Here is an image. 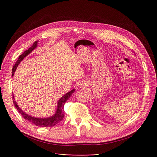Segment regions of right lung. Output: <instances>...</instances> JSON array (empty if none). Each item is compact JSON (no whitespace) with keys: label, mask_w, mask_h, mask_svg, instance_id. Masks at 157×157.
<instances>
[{"label":"right lung","mask_w":157,"mask_h":157,"mask_svg":"<svg viewBox=\"0 0 157 157\" xmlns=\"http://www.w3.org/2000/svg\"><path fill=\"white\" fill-rule=\"evenodd\" d=\"M38 42H39V40L35 41L34 43H33V46H31V47L25 50L23 53L19 57L17 61L16 62L15 65H13V69H12V76H13L14 73L17 67V66L19 65V64L20 63L21 61L24 59L27 56L29 55L31 52L34 50L36 47H37V44ZM75 89H73L72 90H71L70 92H67V94H65V95L61 97L57 103V109L56 111L55 112V113L53 115L50 117H47V118H37V117H32L31 115H29L28 114L25 113L24 111H23L22 109L18 106L17 103H16L15 98H14V96H13L12 98H13V102L14 105L16 107L17 110L19 111L21 116L25 118V120L29 121L30 122L33 123V124H35V126H41V127H51V126H54L55 125H56L57 124H58L59 122H60L63 119L64 117V114H63V107H64V105L65 102L67 101V99L71 96L74 92H75Z\"/></svg>","instance_id":"obj_1"}]
</instances>
